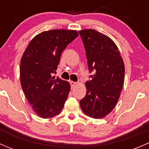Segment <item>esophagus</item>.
Here are the masks:
<instances>
[{"label":"esophagus","mask_w":149,"mask_h":149,"mask_svg":"<svg viewBox=\"0 0 149 149\" xmlns=\"http://www.w3.org/2000/svg\"><path fill=\"white\" fill-rule=\"evenodd\" d=\"M76 85H77V83H76V82H73V81L70 82V86H71L72 88H74V87H76Z\"/></svg>","instance_id":"obj_1"}]
</instances>
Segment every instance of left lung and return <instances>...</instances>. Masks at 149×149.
<instances>
[{"label": "left lung", "instance_id": "1", "mask_svg": "<svg viewBox=\"0 0 149 149\" xmlns=\"http://www.w3.org/2000/svg\"><path fill=\"white\" fill-rule=\"evenodd\" d=\"M86 49L88 70L94 72L86 82V94L80 101L85 115L100 119L110 113L120 96L125 65L115 43L94 29L79 31Z\"/></svg>", "mask_w": 149, "mask_h": 149}]
</instances>
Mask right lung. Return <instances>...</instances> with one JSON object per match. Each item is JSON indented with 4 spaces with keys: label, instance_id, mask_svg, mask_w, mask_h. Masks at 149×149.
Segmentation results:
<instances>
[{
    "label": "right lung",
    "instance_id": "1",
    "mask_svg": "<svg viewBox=\"0 0 149 149\" xmlns=\"http://www.w3.org/2000/svg\"><path fill=\"white\" fill-rule=\"evenodd\" d=\"M78 36L76 30L42 31L30 41L23 53L21 85L29 103L40 118H52L63 108L70 85L52 74L56 72L61 53Z\"/></svg>",
    "mask_w": 149,
    "mask_h": 149
}]
</instances>
